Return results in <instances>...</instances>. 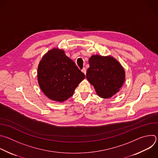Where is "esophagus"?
I'll return each instance as SVG.
<instances>
[{
    "mask_svg": "<svg viewBox=\"0 0 158 158\" xmlns=\"http://www.w3.org/2000/svg\"><path fill=\"white\" fill-rule=\"evenodd\" d=\"M82 72L85 75L86 74V69H85V68H84L82 69Z\"/></svg>",
    "mask_w": 158,
    "mask_h": 158,
    "instance_id": "34e87169",
    "label": "esophagus"
}]
</instances>
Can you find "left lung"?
Instances as JSON below:
<instances>
[{
  "instance_id": "1",
  "label": "left lung",
  "mask_w": 158,
  "mask_h": 158,
  "mask_svg": "<svg viewBox=\"0 0 158 158\" xmlns=\"http://www.w3.org/2000/svg\"><path fill=\"white\" fill-rule=\"evenodd\" d=\"M89 64L86 78L98 96L109 98L120 90L125 81V71L115 58L110 55H92Z\"/></svg>"
}]
</instances>
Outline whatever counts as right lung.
I'll use <instances>...</instances> for the list:
<instances>
[{"instance_id": "obj_1", "label": "right lung", "mask_w": 158, "mask_h": 158, "mask_svg": "<svg viewBox=\"0 0 158 158\" xmlns=\"http://www.w3.org/2000/svg\"><path fill=\"white\" fill-rule=\"evenodd\" d=\"M37 78L44 94L51 100L61 103L73 95L85 75L63 49L54 48L40 60Z\"/></svg>"}]
</instances>
